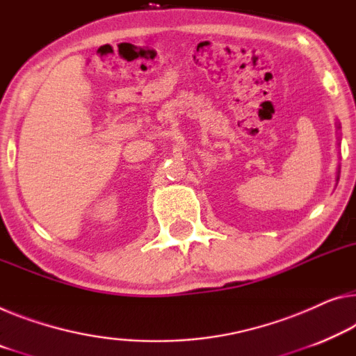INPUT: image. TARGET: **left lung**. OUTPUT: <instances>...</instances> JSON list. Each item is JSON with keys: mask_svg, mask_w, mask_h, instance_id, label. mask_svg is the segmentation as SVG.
I'll return each instance as SVG.
<instances>
[{"mask_svg": "<svg viewBox=\"0 0 356 356\" xmlns=\"http://www.w3.org/2000/svg\"><path fill=\"white\" fill-rule=\"evenodd\" d=\"M337 179H339V178H337Z\"/></svg>", "mask_w": 356, "mask_h": 356, "instance_id": "left-lung-1", "label": "left lung"}]
</instances>
